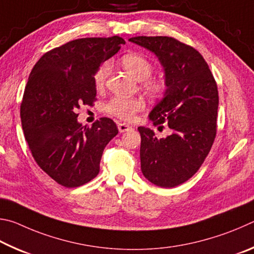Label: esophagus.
Listing matches in <instances>:
<instances>
[{
    "instance_id": "obj_1",
    "label": "esophagus",
    "mask_w": 254,
    "mask_h": 254,
    "mask_svg": "<svg viewBox=\"0 0 254 254\" xmlns=\"http://www.w3.org/2000/svg\"><path fill=\"white\" fill-rule=\"evenodd\" d=\"M118 130L120 132H125L128 130H132V127L127 124H118Z\"/></svg>"
}]
</instances>
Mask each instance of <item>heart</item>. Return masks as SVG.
Listing matches in <instances>:
<instances>
[{
    "instance_id": "1",
    "label": "heart",
    "mask_w": 254,
    "mask_h": 254,
    "mask_svg": "<svg viewBox=\"0 0 254 254\" xmlns=\"http://www.w3.org/2000/svg\"><path fill=\"white\" fill-rule=\"evenodd\" d=\"M122 64L124 68L129 72L132 77L138 81H141L144 90L148 95L153 97L162 96L166 89V84L164 80L158 78H152L150 75L153 73L154 65L147 57L140 53H127L122 58ZM111 71V64L109 62H104L99 68L97 69L93 81L95 86L100 89L105 86L107 78ZM145 107V102L140 98H123V97H114L107 102L105 106L106 113L111 116H115L119 119L130 120L134 119L135 115L138 111L143 110Z\"/></svg>"
}]
</instances>
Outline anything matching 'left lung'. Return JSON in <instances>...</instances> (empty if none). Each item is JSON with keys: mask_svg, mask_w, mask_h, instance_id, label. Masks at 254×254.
I'll use <instances>...</instances> for the list:
<instances>
[{"mask_svg": "<svg viewBox=\"0 0 254 254\" xmlns=\"http://www.w3.org/2000/svg\"><path fill=\"white\" fill-rule=\"evenodd\" d=\"M129 41L155 53L165 72L164 98L150 111L155 126L166 123L172 134L157 138L140 132V167L150 183L170 189L190 180L210 153L216 136L219 92L201 53L170 37H135Z\"/></svg>", "mask_w": 254, "mask_h": 254, "instance_id": "obj_1", "label": "left lung"}]
</instances>
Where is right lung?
Segmentation results:
<instances>
[{"instance_id": "add662e5", "label": "right lung", "mask_w": 254, "mask_h": 254, "mask_svg": "<svg viewBox=\"0 0 254 254\" xmlns=\"http://www.w3.org/2000/svg\"><path fill=\"white\" fill-rule=\"evenodd\" d=\"M122 44L117 35L73 40L44 53L29 75L20 109L25 140L40 168L64 188L95 179L106 145L118 134L107 117L82 127L77 110L96 100V71Z\"/></svg>"}]
</instances>
